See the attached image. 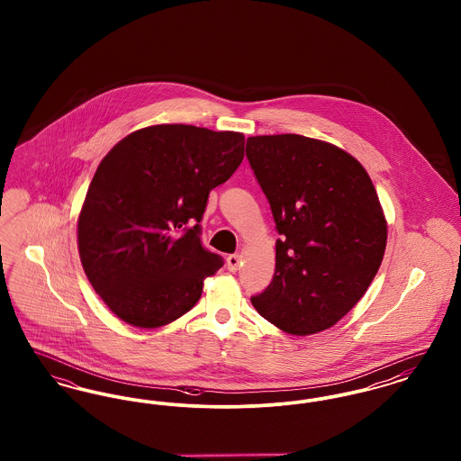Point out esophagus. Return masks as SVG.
I'll return each instance as SVG.
<instances>
[{
  "instance_id": "34e87169",
  "label": "esophagus",
  "mask_w": 461,
  "mask_h": 461,
  "mask_svg": "<svg viewBox=\"0 0 461 461\" xmlns=\"http://www.w3.org/2000/svg\"><path fill=\"white\" fill-rule=\"evenodd\" d=\"M240 264L241 256H239V254H230V256L226 258V266H228L230 271H237V269L240 267Z\"/></svg>"
}]
</instances>
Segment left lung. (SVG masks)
Here are the masks:
<instances>
[{
	"instance_id": "8db88e82",
	"label": "left lung",
	"mask_w": 461,
	"mask_h": 461,
	"mask_svg": "<svg viewBox=\"0 0 461 461\" xmlns=\"http://www.w3.org/2000/svg\"><path fill=\"white\" fill-rule=\"evenodd\" d=\"M245 154L280 235L273 282L252 306L292 335L330 329L384 259L387 224L372 179L352 155L301 134L250 136Z\"/></svg>"
}]
</instances>
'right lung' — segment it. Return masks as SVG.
<instances>
[{
	"label": "right lung",
	"mask_w": 461,
	"mask_h": 461,
	"mask_svg": "<svg viewBox=\"0 0 461 461\" xmlns=\"http://www.w3.org/2000/svg\"><path fill=\"white\" fill-rule=\"evenodd\" d=\"M241 132L160 124L121 140L100 162L79 221L89 284L115 316L157 329L188 312L222 258L202 226L212 188L243 158Z\"/></svg>",
	"instance_id": "obj_1"
}]
</instances>
